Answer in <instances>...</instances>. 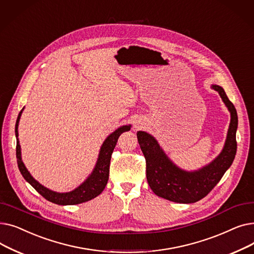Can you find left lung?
<instances>
[{
    "instance_id": "obj_1",
    "label": "left lung",
    "mask_w": 254,
    "mask_h": 254,
    "mask_svg": "<svg viewBox=\"0 0 254 254\" xmlns=\"http://www.w3.org/2000/svg\"><path fill=\"white\" fill-rule=\"evenodd\" d=\"M231 113L228 135L221 152L211 163L194 171H185L173 163L156 139L143 130L137 132L138 142L146 159V177L152 191L169 201L190 204L205 197L232 166L236 152L238 115L223 88L212 84Z\"/></svg>"
}]
</instances>
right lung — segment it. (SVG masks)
Masks as SVG:
<instances>
[{"label":"right lung","mask_w":254,"mask_h":254,"mask_svg":"<svg viewBox=\"0 0 254 254\" xmlns=\"http://www.w3.org/2000/svg\"><path fill=\"white\" fill-rule=\"evenodd\" d=\"M24 108L19 112L16 125H15V136H16V158H17V165L18 169L21 173V175L28 181L33 188L41 194L43 197H45L47 201L55 203L58 205H76V204H81L90 199L95 198L98 196L106 188L107 182L109 179V168H110V161H111V155L115 148V145L117 143V140L119 136L123 134L124 131H127L130 129V125L128 126H123L118 127L116 130H114L112 134H110L106 140L103 142L101 149L99 152L98 161L96 163L95 168H93L90 175L80 184L78 188L75 190L68 191V192H57L53 191L41 183H39L32 175L31 173L25 168L22 158H21V148L19 144L18 139V124L20 120L21 113Z\"/></svg>","instance_id":"obj_1"}]
</instances>
